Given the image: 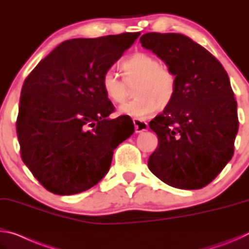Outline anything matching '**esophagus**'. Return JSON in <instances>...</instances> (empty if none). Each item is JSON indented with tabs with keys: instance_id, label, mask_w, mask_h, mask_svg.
Returning a JSON list of instances; mask_svg holds the SVG:
<instances>
[{
	"instance_id": "esophagus-1",
	"label": "esophagus",
	"mask_w": 249,
	"mask_h": 249,
	"mask_svg": "<svg viewBox=\"0 0 249 249\" xmlns=\"http://www.w3.org/2000/svg\"><path fill=\"white\" fill-rule=\"evenodd\" d=\"M133 123L135 126V132L136 133H142V132H145V130L148 129V124H147L144 121L134 119Z\"/></svg>"
}]
</instances>
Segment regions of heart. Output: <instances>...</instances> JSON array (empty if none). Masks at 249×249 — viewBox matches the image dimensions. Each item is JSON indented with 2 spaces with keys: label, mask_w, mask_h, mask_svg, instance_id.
Returning a JSON list of instances; mask_svg holds the SVG:
<instances>
[{
  "label": "heart",
  "mask_w": 249,
  "mask_h": 249,
  "mask_svg": "<svg viewBox=\"0 0 249 249\" xmlns=\"http://www.w3.org/2000/svg\"><path fill=\"white\" fill-rule=\"evenodd\" d=\"M120 68L124 79L114 70L104 71L101 88L113 103H123L127 99L128 86L135 82L134 100L120 107L121 114L145 119L160 107H166L175 98L177 78L169 67L160 64L158 58L149 53L137 52L125 58Z\"/></svg>",
  "instance_id": "b5f03b06"
}]
</instances>
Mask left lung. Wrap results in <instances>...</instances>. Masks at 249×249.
Masks as SVG:
<instances>
[{"label":"left lung","instance_id":"obj_1","mask_svg":"<svg viewBox=\"0 0 249 249\" xmlns=\"http://www.w3.org/2000/svg\"><path fill=\"white\" fill-rule=\"evenodd\" d=\"M140 41L177 78L174 100L149 122L158 136L149 170L171 187L203 188L234 154L238 117L229 75L212 53L182 34L147 33Z\"/></svg>","mask_w":249,"mask_h":249}]
</instances>
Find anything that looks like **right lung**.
Wrapping results in <instances>:
<instances>
[{"mask_svg": "<svg viewBox=\"0 0 249 249\" xmlns=\"http://www.w3.org/2000/svg\"><path fill=\"white\" fill-rule=\"evenodd\" d=\"M140 35L66 40L25 79L16 121L20 156L48 191L71 196L93 187L134 133L129 116L108 119L114 107L101 77Z\"/></svg>", "mask_w": 249, "mask_h": 249, "instance_id": "add662e5", "label": "right lung"}]
</instances>
